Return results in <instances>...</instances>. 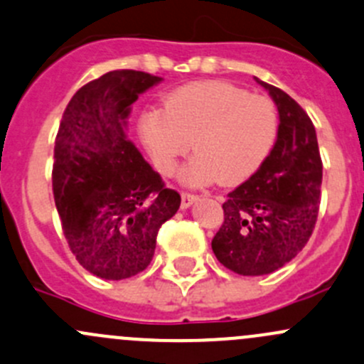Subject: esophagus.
<instances>
[{"instance_id": "1", "label": "esophagus", "mask_w": 364, "mask_h": 364, "mask_svg": "<svg viewBox=\"0 0 364 364\" xmlns=\"http://www.w3.org/2000/svg\"><path fill=\"white\" fill-rule=\"evenodd\" d=\"M198 200V195L190 193V192H183L181 193V208L183 209H188L193 202Z\"/></svg>"}]
</instances>
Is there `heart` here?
<instances>
[{
    "instance_id": "1",
    "label": "heart",
    "mask_w": 364,
    "mask_h": 364,
    "mask_svg": "<svg viewBox=\"0 0 364 364\" xmlns=\"http://www.w3.org/2000/svg\"><path fill=\"white\" fill-rule=\"evenodd\" d=\"M277 127L272 99L228 82L181 87L164 101L162 112L148 109L139 120L141 139L162 174H172L192 143L197 153L183 179L195 186L250 179L272 151Z\"/></svg>"
}]
</instances>
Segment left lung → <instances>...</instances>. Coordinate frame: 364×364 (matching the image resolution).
I'll return each mask as SVG.
<instances>
[{
	"label": "left lung",
	"instance_id": "1",
	"mask_svg": "<svg viewBox=\"0 0 364 364\" xmlns=\"http://www.w3.org/2000/svg\"><path fill=\"white\" fill-rule=\"evenodd\" d=\"M279 109L272 151L247 181L228 193L225 221L211 246L240 275L272 274L311 239L321 202L323 162L309 114L284 90L256 78Z\"/></svg>",
	"mask_w": 364,
	"mask_h": 364
}]
</instances>
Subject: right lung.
Wrapping results in <instances>:
<instances>
[{"label": "right lung", "instance_id": "right-lung-1", "mask_svg": "<svg viewBox=\"0 0 364 364\" xmlns=\"http://www.w3.org/2000/svg\"><path fill=\"white\" fill-rule=\"evenodd\" d=\"M160 76L117 70L85 83L68 102L53 148L52 188L73 255L108 281L150 265L160 227L181 204L176 190L127 139V117Z\"/></svg>", "mask_w": 364, "mask_h": 364}]
</instances>
